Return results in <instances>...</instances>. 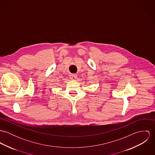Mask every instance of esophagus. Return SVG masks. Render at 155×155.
<instances>
[{
	"mask_svg": "<svg viewBox=\"0 0 155 155\" xmlns=\"http://www.w3.org/2000/svg\"><path fill=\"white\" fill-rule=\"evenodd\" d=\"M76 78H77V75H76V74H74V73H72V74H71L70 75V78L71 79H72V80L76 79Z\"/></svg>",
	"mask_w": 155,
	"mask_h": 155,
	"instance_id": "1",
	"label": "esophagus"
}]
</instances>
